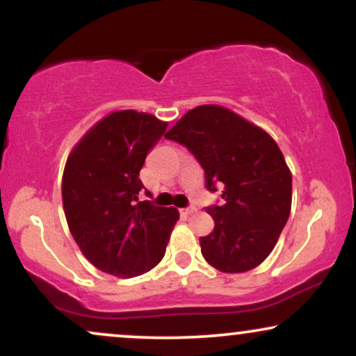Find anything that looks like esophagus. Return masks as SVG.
Here are the masks:
<instances>
[{"mask_svg": "<svg viewBox=\"0 0 356 356\" xmlns=\"http://www.w3.org/2000/svg\"><path fill=\"white\" fill-rule=\"evenodd\" d=\"M181 212H182L184 216H189V214H192V212H195V207H194V206H189V207H182Z\"/></svg>", "mask_w": 356, "mask_h": 356, "instance_id": "34e87169", "label": "esophagus"}]
</instances>
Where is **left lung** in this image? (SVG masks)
I'll list each match as a JSON object with an SVG mask.
<instances>
[{"instance_id":"8db88e82","label":"left lung","mask_w":356,"mask_h":356,"mask_svg":"<svg viewBox=\"0 0 356 356\" xmlns=\"http://www.w3.org/2000/svg\"><path fill=\"white\" fill-rule=\"evenodd\" d=\"M165 138L186 147L220 204L206 211L214 229L201 238L204 259L222 273H244L276 246L291 211V172L280 147L238 113L202 105L189 110Z\"/></svg>"}]
</instances>
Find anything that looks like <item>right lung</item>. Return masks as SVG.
Returning a JSON list of instances; mask_svg holds the SVG:
<instances>
[{
  "mask_svg": "<svg viewBox=\"0 0 356 356\" xmlns=\"http://www.w3.org/2000/svg\"><path fill=\"white\" fill-rule=\"evenodd\" d=\"M167 129L150 113L113 112L88 130L68 157L61 184L73 239L100 271L134 277L165 254L179 212L138 201L145 157Z\"/></svg>",
  "mask_w": 356,
  "mask_h": 356,
  "instance_id": "obj_1",
  "label": "right lung"
}]
</instances>
